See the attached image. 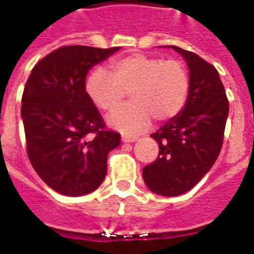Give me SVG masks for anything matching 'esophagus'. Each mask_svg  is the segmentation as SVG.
I'll list each match as a JSON object with an SVG mask.
<instances>
[{
  "label": "esophagus",
  "mask_w": 254,
  "mask_h": 254,
  "mask_svg": "<svg viewBox=\"0 0 254 254\" xmlns=\"http://www.w3.org/2000/svg\"><path fill=\"white\" fill-rule=\"evenodd\" d=\"M122 142H134L137 140V137H129V136H122L121 137Z\"/></svg>",
  "instance_id": "1"
}]
</instances>
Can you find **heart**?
Listing matches in <instances>:
<instances>
[{
	"mask_svg": "<svg viewBox=\"0 0 254 254\" xmlns=\"http://www.w3.org/2000/svg\"><path fill=\"white\" fill-rule=\"evenodd\" d=\"M110 68L112 74L103 68L94 69L86 91L94 105L105 112L114 110L131 91L133 102L109 116L113 129L136 136L149 127L152 117L165 121L185 108L190 76L179 60L133 54L112 62Z\"/></svg>",
	"mask_w": 254,
	"mask_h": 254,
	"instance_id": "obj_1",
	"label": "heart"
}]
</instances>
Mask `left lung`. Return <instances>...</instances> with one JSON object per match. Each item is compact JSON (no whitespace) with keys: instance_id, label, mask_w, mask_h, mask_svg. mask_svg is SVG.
I'll return each instance as SVG.
<instances>
[{"instance_id":"left-lung-1","label":"left lung","mask_w":254,"mask_h":254,"mask_svg":"<svg viewBox=\"0 0 254 254\" xmlns=\"http://www.w3.org/2000/svg\"><path fill=\"white\" fill-rule=\"evenodd\" d=\"M172 48L190 69V91L185 108L152 133L159 156L142 170L148 189L163 196L190 191L217 160L229 116L225 87L215 67L194 52Z\"/></svg>"}]
</instances>
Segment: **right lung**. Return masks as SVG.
Listing matches in <instances>:
<instances>
[{
	"label": "right lung",
	"mask_w": 254,
	"mask_h": 254,
	"mask_svg": "<svg viewBox=\"0 0 254 254\" xmlns=\"http://www.w3.org/2000/svg\"><path fill=\"white\" fill-rule=\"evenodd\" d=\"M120 47L58 48L37 63L27 80L21 118L27 152L41 180L59 194L80 196L101 186L109 152L120 133L105 127L86 91V76Z\"/></svg>",
	"instance_id": "1"
}]
</instances>
